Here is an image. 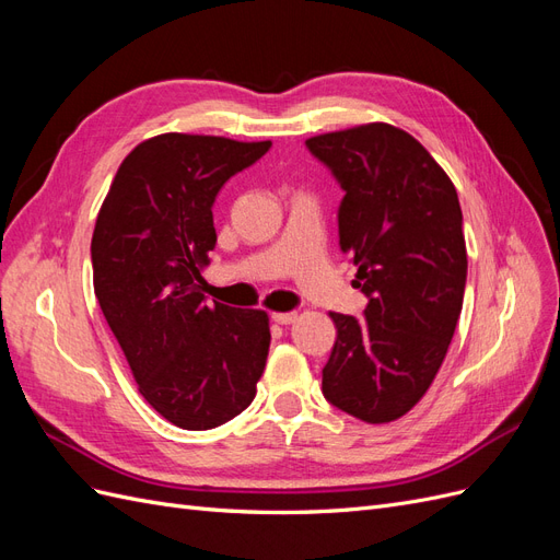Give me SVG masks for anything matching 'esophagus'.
Listing matches in <instances>:
<instances>
[{"instance_id":"1","label":"esophagus","mask_w":560,"mask_h":560,"mask_svg":"<svg viewBox=\"0 0 560 560\" xmlns=\"http://www.w3.org/2000/svg\"><path fill=\"white\" fill-rule=\"evenodd\" d=\"M270 317H273V322H278V325H292L299 315L296 313H273Z\"/></svg>"}]
</instances>
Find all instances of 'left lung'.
<instances>
[{
    "label": "left lung",
    "instance_id": "left-lung-1",
    "mask_svg": "<svg viewBox=\"0 0 560 560\" xmlns=\"http://www.w3.org/2000/svg\"><path fill=\"white\" fill-rule=\"evenodd\" d=\"M306 144L346 191L338 245L369 296L360 319L329 313L336 343L322 369V393L341 411L383 425L428 393L460 319V200L444 167L397 126L362 124Z\"/></svg>",
    "mask_w": 560,
    "mask_h": 560
}]
</instances>
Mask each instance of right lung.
Returning a JSON list of instances; mask_svg holds the SVG:
<instances>
[{
    "label": "right lung",
    "mask_w": 560,
    "mask_h": 560,
    "mask_svg": "<svg viewBox=\"0 0 560 560\" xmlns=\"http://www.w3.org/2000/svg\"><path fill=\"white\" fill-rule=\"evenodd\" d=\"M270 140L163 132L118 165L93 231V287L140 395L182 430H210L257 395L266 311L206 303L214 198Z\"/></svg>",
    "instance_id": "add662e5"
}]
</instances>
